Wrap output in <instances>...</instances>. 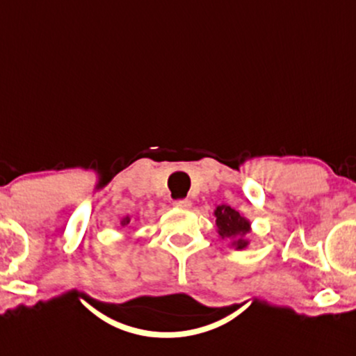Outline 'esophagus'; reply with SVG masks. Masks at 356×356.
Here are the masks:
<instances>
[{
  "label": "esophagus",
  "mask_w": 356,
  "mask_h": 356,
  "mask_svg": "<svg viewBox=\"0 0 356 356\" xmlns=\"http://www.w3.org/2000/svg\"><path fill=\"white\" fill-rule=\"evenodd\" d=\"M174 206H176V208H179V209H190V208H192V201H190V200H177V201H174Z\"/></svg>",
  "instance_id": "esophagus-1"
}]
</instances>
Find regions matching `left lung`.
<instances>
[{
  "instance_id": "1",
  "label": "left lung",
  "mask_w": 356,
  "mask_h": 356,
  "mask_svg": "<svg viewBox=\"0 0 356 356\" xmlns=\"http://www.w3.org/2000/svg\"><path fill=\"white\" fill-rule=\"evenodd\" d=\"M217 233L222 240L229 241L235 249H246L249 246L248 235L251 233V220L240 211L230 208L229 204H219L214 209Z\"/></svg>"
}]
</instances>
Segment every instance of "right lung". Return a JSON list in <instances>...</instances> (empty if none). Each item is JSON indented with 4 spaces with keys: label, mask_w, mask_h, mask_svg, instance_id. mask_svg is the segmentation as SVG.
I'll return each instance as SVG.
<instances>
[{
    "label": "right lung",
    "mask_w": 356,
    "mask_h": 356,
    "mask_svg": "<svg viewBox=\"0 0 356 356\" xmlns=\"http://www.w3.org/2000/svg\"><path fill=\"white\" fill-rule=\"evenodd\" d=\"M132 222V219H131V216H124L123 219L120 220V227H127Z\"/></svg>",
    "instance_id": "add662e5"
}]
</instances>
